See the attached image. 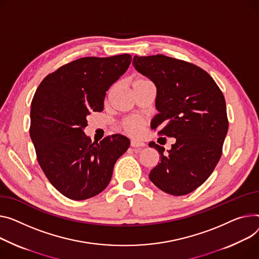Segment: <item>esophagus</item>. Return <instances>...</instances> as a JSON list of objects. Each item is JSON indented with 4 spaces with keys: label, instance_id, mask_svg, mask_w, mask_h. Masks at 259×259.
<instances>
[{
    "label": "esophagus",
    "instance_id": "esophagus-1",
    "mask_svg": "<svg viewBox=\"0 0 259 259\" xmlns=\"http://www.w3.org/2000/svg\"><path fill=\"white\" fill-rule=\"evenodd\" d=\"M130 146L132 148H143L145 147V144L143 142H140V141H136V140H132L130 142Z\"/></svg>",
    "mask_w": 259,
    "mask_h": 259
}]
</instances>
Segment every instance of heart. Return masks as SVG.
I'll use <instances>...</instances> for the list:
<instances>
[{
    "mask_svg": "<svg viewBox=\"0 0 259 259\" xmlns=\"http://www.w3.org/2000/svg\"><path fill=\"white\" fill-rule=\"evenodd\" d=\"M146 82H149V80H147V79H137L133 83V85L146 83ZM120 126H122V128L125 132H127L129 134L140 135L145 129L146 122L144 119L139 118V117H127L123 120L122 124H120Z\"/></svg>",
    "mask_w": 259,
    "mask_h": 259,
    "instance_id": "1",
    "label": "heart"
}]
</instances>
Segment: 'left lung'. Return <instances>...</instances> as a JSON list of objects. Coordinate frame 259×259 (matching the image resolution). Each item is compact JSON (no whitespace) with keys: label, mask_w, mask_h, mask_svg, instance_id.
<instances>
[{"label":"left lung","mask_w":259,"mask_h":259,"mask_svg":"<svg viewBox=\"0 0 259 259\" xmlns=\"http://www.w3.org/2000/svg\"><path fill=\"white\" fill-rule=\"evenodd\" d=\"M133 66L157 88L153 129L175 137L167 153L156 148L160 161L149 178L162 192L183 196L194 192L211 175L228 131L226 102L212 77L201 67L164 55L134 56Z\"/></svg>","instance_id":"8db88e82"}]
</instances>
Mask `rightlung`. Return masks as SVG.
I'll list each match as a JSON object with an SVG mask.
<instances>
[{
  "mask_svg": "<svg viewBox=\"0 0 259 259\" xmlns=\"http://www.w3.org/2000/svg\"><path fill=\"white\" fill-rule=\"evenodd\" d=\"M129 54L83 57L60 66L39 84L31 103L30 136L48 180L68 199H90L109 184L113 166L127 151L126 136L93 143L83 129L101 112L110 86L129 67Z\"/></svg>",
  "mask_w": 259,
  "mask_h": 259,
  "instance_id": "right-lung-1",
  "label": "right lung"
}]
</instances>
